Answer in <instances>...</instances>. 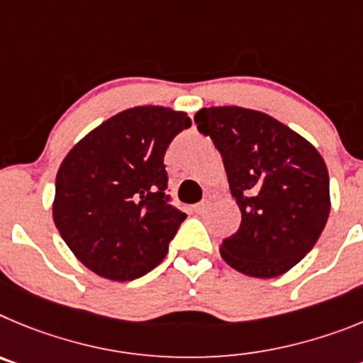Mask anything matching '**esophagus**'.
Returning <instances> with one entry per match:
<instances>
[{
  "instance_id": "esophagus-1",
  "label": "esophagus",
  "mask_w": 363,
  "mask_h": 363,
  "mask_svg": "<svg viewBox=\"0 0 363 363\" xmlns=\"http://www.w3.org/2000/svg\"><path fill=\"white\" fill-rule=\"evenodd\" d=\"M210 204H211L210 201H202V202H199V204H195V206H194V211H195V213H204V211L208 210V208H210Z\"/></svg>"
}]
</instances>
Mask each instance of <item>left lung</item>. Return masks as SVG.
<instances>
[{"label":"left lung","mask_w":363,"mask_h":363,"mask_svg":"<svg viewBox=\"0 0 363 363\" xmlns=\"http://www.w3.org/2000/svg\"><path fill=\"white\" fill-rule=\"evenodd\" d=\"M215 143L240 208V228L220 244L228 266L255 279L287 273L313 250L331 210L318 150L259 110L210 106L195 113Z\"/></svg>","instance_id":"8db88e82"}]
</instances>
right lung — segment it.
<instances>
[{
  "label": "right lung",
  "instance_id": "right-lung-1",
  "mask_svg": "<svg viewBox=\"0 0 363 363\" xmlns=\"http://www.w3.org/2000/svg\"><path fill=\"white\" fill-rule=\"evenodd\" d=\"M189 126L186 112L133 106L67 153L55 175L52 217L74 257L96 275L126 282L166 257L186 215L166 202L164 153Z\"/></svg>",
  "mask_w": 363,
  "mask_h": 363
}]
</instances>
